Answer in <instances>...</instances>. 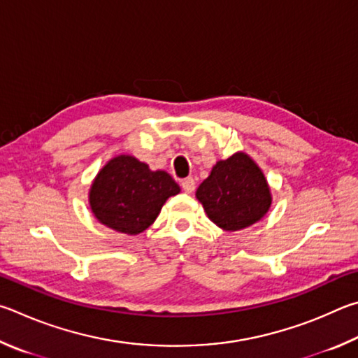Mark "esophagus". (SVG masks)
I'll list each match as a JSON object with an SVG mask.
<instances>
[{
	"mask_svg": "<svg viewBox=\"0 0 358 358\" xmlns=\"http://www.w3.org/2000/svg\"><path fill=\"white\" fill-rule=\"evenodd\" d=\"M182 189L187 192V193H192L193 190H195V187H196V182H195V179L193 178H187V179H184L182 180Z\"/></svg>",
	"mask_w": 358,
	"mask_h": 358,
	"instance_id": "obj_1",
	"label": "esophagus"
}]
</instances>
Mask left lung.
Wrapping results in <instances>:
<instances>
[{
  "label": "left lung",
  "mask_w": 358,
  "mask_h": 358,
  "mask_svg": "<svg viewBox=\"0 0 358 358\" xmlns=\"http://www.w3.org/2000/svg\"><path fill=\"white\" fill-rule=\"evenodd\" d=\"M209 220L223 231H241L258 223L272 206L271 187L262 169L245 152L218 160L196 190Z\"/></svg>",
  "instance_id": "1"
}]
</instances>
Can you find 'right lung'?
Listing matches in <instances>:
<instances>
[{
    "label": "right lung",
    "instance_id": "1",
    "mask_svg": "<svg viewBox=\"0 0 358 358\" xmlns=\"http://www.w3.org/2000/svg\"><path fill=\"white\" fill-rule=\"evenodd\" d=\"M180 187L163 169L152 171L134 155L119 154L105 163L90 189V208L103 227L136 236L159 217Z\"/></svg>",
    "mask_w": 358,
    "mask_h": 358
}]
</instances>
